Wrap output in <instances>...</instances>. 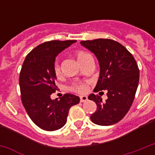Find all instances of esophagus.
<instances>
[{
  "label": "esophagus",
  "mask_w": 155,
  "mask_h": 155,
  "mask_svg": "<svg viewBox=\"0 0 155 155\" xmlns=\"http://www.w3.org/2000/svg\"><path fill=\"white\" fill-rule=\"evenodd\" d=\"M87 101V97L86 96H81L80 97V102H85Z\"/></svg>",
  "instance_id": "34e87169"
}]
</instances>
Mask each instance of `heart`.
I'll return each instance as SVG.
<instances>
[{"mask_svg": "<svg viewBox=\"0 0 155 155\" xmlns=\"http://www.w3.org/2000/svg\"><path fill=\"white\" fill-rule=\"evenodd\" d=\"M75 56H76V58H77V61L79 62L80 64L85 61L87 58H90L91 56L88 54L87 53L84 51H79L75 53ZM54 73H55L56 75H60V68H59V66L58 64H55L54 65ZM71 89L74 90L75 92H77L79 93H85L87 92V87L84 84H75L73 85Z\"/></svg>", "mask_w": 155, "mask_h": 155, "instance_id": "1", "label": "heart"}]
</instances>
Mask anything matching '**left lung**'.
<instances>
[{"label": "left lung", "instance_id": "8db88e82", "mask_svg": "<svg viewBox=\"0 0 155 155\" xmlns=\"http://www.w3.org/2000/svg\"><path fill=\"white\" fill-rule=\"evenodd\" d=\"M80 44L93 53L100 66V75L94 90H106L108 99L102 101L98 95L88 99L97 104L91 120L99 125H114L130 110L139 81V70L134 58L119 42L111 39L81 41Z\"/></svg>", "mask_w": 155, "mask_h": 155}]
</instances>
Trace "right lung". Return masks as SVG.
Masks as SVG:
<instances>
[{
	"instance_id": "obj_1",
	"label": "right lung",
	"mask_w": 155,
	"mask_h": 155,
	"mask_svg": "<svg viewBox=\"0 0 155 155\" xmlns=\"http://www.w3.org/2000/svg\"><path fill=\"white\" fill-rule=\"evenodd\" d=\"M75 40H54L38 45L25 57L20 72L21 101L33 122L47 131L61 129L67 122L71 106L80 103V97L65 94L60 100H52L55 92V58Z\"/></svg>"
}]
</instances>
